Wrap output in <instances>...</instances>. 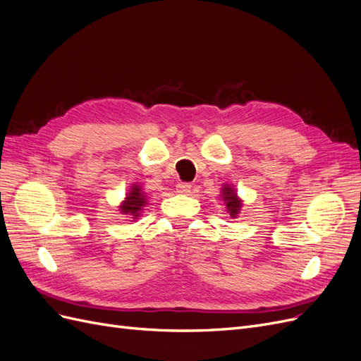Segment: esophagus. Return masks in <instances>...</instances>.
<instances>
[{
    "label": "esophagus",
    "mask_w": 361,
    "mask_h": 361,
    "mask_svg": "<svg viewBox=\"0 0 361 361\" xmlns=\"http://www.w3.org/2000/svg\"><path fill=\"white\" fill-rule=\"evenodd\" d=\"M176 191H178L179 194H188V192L191 191V185L187 183V182H179V183L176 185Z\"/></svg>",
    "instance_id": "1"
}]
</instances>
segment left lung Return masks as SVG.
<instances>
[{
    "label": "left lung",
    "instance_id": "obj_1",
    "mask_svg": "<svg viewBox=\"0 0 361 361\" xmlns=\"http://www.w3.org/2000/svg\"><path fill=\"white\" fill-rule=\"evenodd\" d=\"M221 200L226 204L227 214L231 215L232 218H238V215L241 214V207H243V199H239V195L235 190V187L232 183H223L221 188Z\"/></svg>",
    "mask_w": 361,
    "mask_h": 361
}]
</instances>
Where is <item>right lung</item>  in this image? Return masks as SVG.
Segmentation results:
<instances>
[{
  "label": "right lung",
  "instance_id": "add662e5",
  "mask_svg": "<svg viewBox=\"0 0 361 361\" xmlns=\"http://www.w3.org/2000/svg\"><path fill=\"white\" fill-rule=\"evenodd\" d=\"M146 204H147L146 192L143 191V188H141V185L133 183L126 192V197L123 199L122 203L118 204V211H120V214L133 218V221H134L141 215V212L145 211Z\"/></svg>",
  "mask_w": 361,
  "mask_h": 361
}]
</instances>
